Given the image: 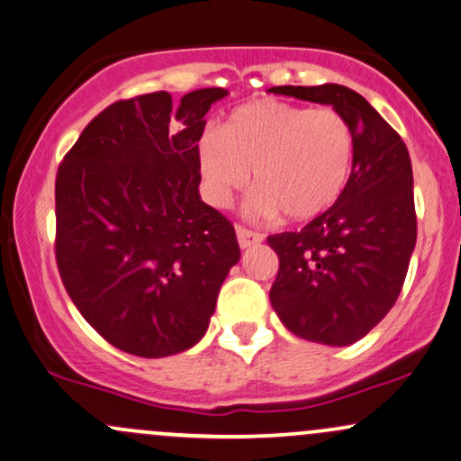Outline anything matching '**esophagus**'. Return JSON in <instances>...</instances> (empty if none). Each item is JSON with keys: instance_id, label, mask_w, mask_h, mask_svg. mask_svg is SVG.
I'll list each match as a JSON object with an SVG mask.
<instances>
[{"instance_id": "34e87169", "label": "esophagus", "mask_w": 461, "mask_h": 461, "mask_svg": "<svg viewBox=\"0 0 461 461\" xmlns=\"http://www.w3.org/2000/svg\"><path fill=\"white\" fill-rule=\"evenodd\" d=\"M236 236H238V245H240L242 249L260 245L262 242V234H258V231H253V230H247V227H242V225H236Z\"/></svg>"}]
</instances>
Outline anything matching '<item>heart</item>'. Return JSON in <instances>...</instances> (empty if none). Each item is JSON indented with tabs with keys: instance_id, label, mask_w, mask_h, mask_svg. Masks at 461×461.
<instances>
[{
	"instance_id": "obj_1",
	"label": "heart",
	"mask_w": 461,
	"mask_h": 461,
	"mask_svg": "<svg viewBox=\"0 0 461 461\" xmlns=\"http://www.w3.org/2000/svg\"><path fill=\"white\" fill-rule=\"evenodd\" d=\"M356 158V134L342 113L279 99H258L236 108L219 130L199 140V168L210 203H230L247 186L262 216L282 212L310 221L345 193Z\"/></svg>"
}]
</instances>
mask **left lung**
Here are the masks:
<instances>
[{"instance_id":"obj_1","label":"left lung","mask_w":461,"mask_h":461,"mask_svg":"<svg viewBox=\"0 0 461 461\" xmlns=\"http://www.w3.org/2000/svg\"><path fill=\"white\" fill-rule=\"evenodd\" d=\"M271 93L330 104L356 134L353 171L340 199L301 231L268 236L279 258L271 288L279 321L310 342L353 345L396 303L416 247L410 153L351 88L322 84L275 86Z\"/></svg>"}]
</instances>
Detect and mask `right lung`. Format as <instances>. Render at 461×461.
I'll return each mask as SVG.
<instances>
[{
	"instance_id": "add662e5",
	"label": "right lung",
	"mask_w": 461,
	"mask_h": 461,
	"mask_svg": "<svg viewBox=\"0 0 461 461\" xmlns=\"http://www.w3.org/2000/svg\"><path fill=\"white\" fill-rule=\"evenodd\" d=\"M225 88L173 108L158 91L123 99L84 128L56 176V262L99 336L139 357L203 338L227 273L234 225L199 197V145Z\"/></svg>"
}]
</instances>
